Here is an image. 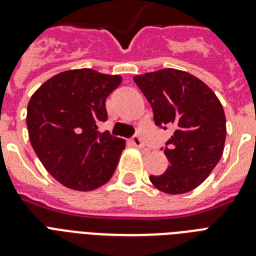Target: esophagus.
I'll list each match as a JSON object with an SVG mask.
<instances>
[{"label": "esophagus", "instance_id": "1", "mask_svg": "<svg viewBox=\"0 0 256 256\" xmlns=\"http://www.w3.org/2000/svg\"><path fill=\"white\" fill-rule=\"evenodd\" d=\"M132 144H134V146H136V148H144V140H142V138H140V136H138V134H136V136H132Z\"/></svg>", "mask_w": 256, "mask_h": 256}]
</instances>
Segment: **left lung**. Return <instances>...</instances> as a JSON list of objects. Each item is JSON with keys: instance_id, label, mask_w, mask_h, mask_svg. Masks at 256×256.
I'll list each match as a JSON object with an SVG mask.
<instances>
[{"instance_id": "left-lung-1", "label": "left lung", "mask_w": 256, "mask_h": 256, "mask_svg": "<svg viewBox=\"0 0 256 256\" xmlns=\"http://www.w3.org/2000/svg\"><path fill=\"white\" fill-rule=\"evenodd\" d=\"M134 82L152 104L156 126L174 128L162 148L168 170L150 175V180L166 194L194 190L223 154L226 116L222 104L204 82L176 69L136 76Z\"/></svg>"}]
</instances>
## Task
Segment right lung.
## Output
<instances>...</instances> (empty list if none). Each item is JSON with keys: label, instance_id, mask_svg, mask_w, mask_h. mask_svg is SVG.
<instances>
[{"label": "right lung", "instance_id": "1", "mask_svg": "<svg viewBox=\"0 0 256 256\" xmlns=\"http://www.w3.org/2000/svg\"><path fill=\"white\" fill-rule=\"evenodd\" d=\"M122 82L92 69L54 76L28 104L30 144L45 168L64 186L78 191L98 188L112 178L124 140L100 132L108 120L106 98Z\"/></svg>", "mask_w": 256, "mask_h": 256}]
</instances>
